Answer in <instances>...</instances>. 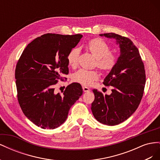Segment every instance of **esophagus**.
<instances>
[{
  "mask_svg": "<svg viewBox=\"0 0 160 160\" xmlns=\"http://www.w3.org/2000/svg\"><path fill=\"white\" fill-rule=\"evenodd\" d=\"M83 90L84 92H88V91H90V89L89 88H88V87H85V86H83Z\"/></svg>",
  "mask_w": 160,
  "mask_h": 160,
  "instance_id": "obj_1",
  "label": "esophagus"
}]
</instances>
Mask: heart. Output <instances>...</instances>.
Masks as SVG:
<instances>
[{
    "mask_svg": "<svg viewBox=\"0 0 160 160\" xmlns=\"http://www.w3.org/2000/svg\"><path fill=\"white\" fill-rule=\"evenodd\" d=\"M87 47L95 58L96 65L105 71L113 69L118 61V57L110 52L111 48L107 42L101 38H96L91 39L87 45ZM80 50L78 48L71 49L67 57L68 64L72 67L78 65ZM99 78V72L97 70L89 71L80 69L75 72L72 79L74 81L84 85H90L93 82Z\"/></svg>",
    "mask_w": 160,
    "mask_h": 160,
    "instance_id": "obj_1",
    "label": "heart"
}]
</instances>
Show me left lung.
I'll return each instance as SVG.
<instances>
[{"label": "left lung", "instance_id": "obj_1", "mask_svg": "<svg viewBox=\"0 0 160 160\" xmlns=\"http://www.w3.org/2000/svg\"><path fill=\"white\" fill-rule=\"evenodd\" d=\"M100 36L115 39L119 44L121 54L117 65L103 83L113 87L112 93L104 95L93 89L95 99L91 109L98 122L115 125L128 119L138 108L146 84V71L138 49L129 38L113 32Z\"/></svg>", "mask_w": 160, "mask_h": 160}]
</instances>
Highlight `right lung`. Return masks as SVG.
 I'll return each mask as SVG.
<instances>
[{
    "label": "right lung",
    "mask_w": 160,
    "mask_h": 160,
    "mask_svg": "<svg viewBox=\"0 0 160 160\" xmlns=\"http://www.w3.org/2000/svg\"><path fill=\"white\" fill-rule=\"evenodd\" d=\"M82 37L45 34L31 41L19 58L15 69L18 101L23 113L38 127H59L83 94L78 83L69 85L62 95L54 91L58 79L68 75L67 55Z\"/></svg>",
    "instance_id": "obj_1"
}]
</instances>
